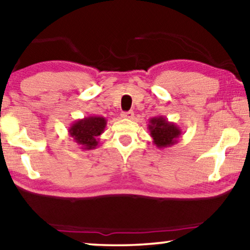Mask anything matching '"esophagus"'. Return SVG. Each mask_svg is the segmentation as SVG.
Returning <instances> with one entry per match:
<instances>
[{
	"label": "esophagus",
	"instance_id": "1",
	"mask_svg": "<svg viewBox=\"0 0 250 250\" xmlns=\"http://www.w3.org/2000/svg\"><path fill=\"white\" fill-rule=\"evenodd\" d=\"M121 117L124 119H133L135 113H133V111H128V112H122Z\"/></svg>",
	"mask_w": 250,
	"mask_h": 250
}]
</instances>
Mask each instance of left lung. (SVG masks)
<instances>
[{"mask_svg":"<svg viewBox=\"0 0 250 250\" xmlns=\"http://www.w3.org/2000/svg\"><path fill=\"white\" fill-rule=\"evenodd\" d=\"M148 130L152 138V143L157 148L172 147L173 145L178 143L183 135L180 126L162 115L149 119Z\"/></svg>","mask_w":250,"mask_h":250,"instance_id":"obj_1","label":"left lung"}]
</instances>
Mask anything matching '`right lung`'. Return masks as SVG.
<instances>
[{
    "instance_id": "1",
    "label": "right lung",
    "mask_w": 250,
    "mask_h": 250,
    "mask_svg": "<svg viewBox=\"0 0 250 250\" xmlns=\"http://www.w3.org/2000/svg\"><path fill=\"white\" fill-rule=\"evenodd\" d=\"M106 126V119L89 115L73 122L68 128V135L83 150H91L98 147L100 136Z\"/></svg>"
}]
</instances>
